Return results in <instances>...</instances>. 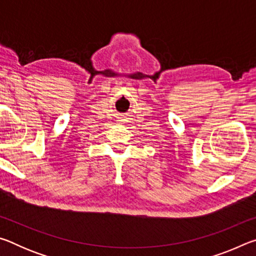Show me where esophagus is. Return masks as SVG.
<instances>
[{"label": "esophagus", "instance_id": "1", "mask_svg": "<svg viewBox=\"0 0 256 256\" xmlns=\"http://www.w3.org/2000/svg\"><path fill=\"white\" fill-rule=\"evenodd\" d=\"M120 120V122H123V120Z\"/></svg>", "mask_w": 256, "mask_h": 256}]
</instances>
